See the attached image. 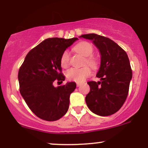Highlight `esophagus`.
Wrapping results in <instances>:
<instances>
[{"instance_id":"34e87169","label":"esophagus","mask_w":148,"mask_h":148,"mask_svg":"<svg viewBox=\"0 0 148 148\" xmlns=\"http://www.w3.org/2000/svg\"><path fill=\"white\" fill-rule=\"evenodd\" d=\"M81 83H77V84H76V86H77V87H79L80 86H81Z\"/></svg>"}]
</instances>
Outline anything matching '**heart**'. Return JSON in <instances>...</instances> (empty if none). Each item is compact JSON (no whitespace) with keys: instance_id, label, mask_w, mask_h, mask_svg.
I'll list each match as a JSON object with an SVG mask.
<instances>
[{"instance_id":"1","label":"heart","mask_w":148,"mask_h":148,"mask_svg":"<svg viewBox=\"0 0 148 148\" xmlns=\"http://www.w3.org/2000/svg\"><path fill=\"white\" fill-rule=\"evenodd\" d=\"M74 51L78 53L81 54L85 58L84 63L87 64L91 68L97 69L99 65V61L97 58L93 56L94 48L90 43L88 42H81L77 44L74 47ZM69 53L67 51H64L60 57V64L62 67L66 68L68 67L69 63ZM91 70L89 67L85 66L81 68H71L66 72V77L69 81L75 82H83L86 78L90 75Z\"/></svg>"}]
</instances>
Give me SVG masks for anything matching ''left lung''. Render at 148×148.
Returning a JSON list of instances; mask_svg holds the SVG:
<instances>
[{"label":"left lung","instance_id":"8db88e82","mask_svg":"<svg viewBox=\"0 0 148 148\" xmlns=\"http://www.w3.org/2000/svg\"><path fill=\"white\" fill-rule=\"evenodd\" d=\"M99 49L101 64L97 77L101 81H89L90 92L86 97L89 109L100 116L114 114L123 106L129 92L132 71L127 53L108 37L95 33L82 35Z\"/></svg>","mask_w":148,"mask_h":148}]
</instances>
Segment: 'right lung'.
<instances>
[{
	"label": "right lung",
	"mask_w": 148,
	"mask_h": 148,
	"mask_svg": "<svg viewBox=\"0 0 148 148\" xmlns=\"http://www.w3.org/2000/svg\"><path fill=\"white\" fill-rule=\"evenodd\" d=\"M78 38H48L30 51L18 74L19 91L25 103L38 118L56 121L67 113L69 96L76 87L74 82L53 86L55 81H64L60 57Z\"/></svg>",
	"instance_id": "right-lung-1"
}]
</instances>
